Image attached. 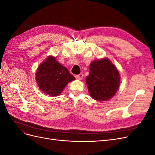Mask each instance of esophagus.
I'll return each instance as SVG.
<instances>
[{
    "label": "esophagus",
    "mask_w": 155,
    "mask_h": 155,
    "mask_svg": "<svg viewBox=\"0 0 155 155\" xmlns=\"http://www.w3.org/2000/svg\"><path fill=\"white\" fill-rule=\"evenodd\" d=\"M75 77H76V78L78 79H82V78L83 77V74H78V75H76V76H75Z\"/></svg>",
    "instance_id": "34e87169"
}]
</instances>
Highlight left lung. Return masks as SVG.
Wrapping results in <instances>:
<instances>
[{
    "mask_svg": "<svg viewBox=\"0 0 155 155\" xmlns=\"http://www.w3.org/2000/svg\"><path fill=\"white\" fill-rule=\"evenodd\" d=\"M118 70L109 59H103L93 61L86 83L89 93L94 100L106 101L113 96L120 85Z\"/></svg>",
    "mask_w": 155,
    "mask_h": 155,
    "instance_id": "obj_1",
    "label": "left lung"
}]
</instances>
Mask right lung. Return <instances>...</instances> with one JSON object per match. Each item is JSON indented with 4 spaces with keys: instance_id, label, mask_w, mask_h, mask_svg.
Masks as SVG:
<instances>
[{
    "instance_id": "right-lung-1",
    "label": "right lung",
    "mask_w": 155,
    "mask_h": 155,
    "mask_svg": "<svg viewBox=\"0 0 155 155\" xmlns=\"http://www.w3.org/2000/svg\"><path fill=\"white\" fill-rule=\"evenodd\" d=\"M75 78L68 69L50 56L41 64L36 72V81L43 92L50 96H58L67 84Z\"/></svg>"
}]
</instances>
